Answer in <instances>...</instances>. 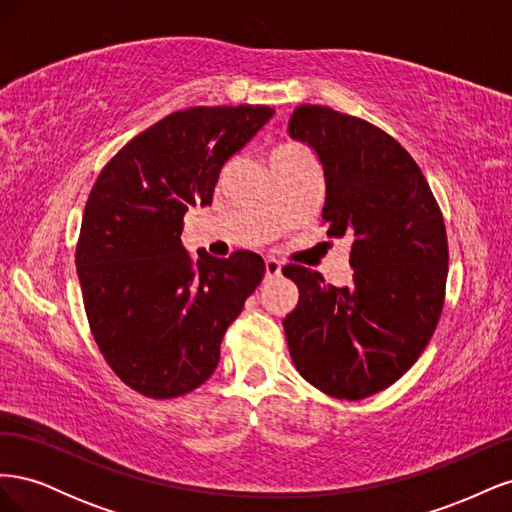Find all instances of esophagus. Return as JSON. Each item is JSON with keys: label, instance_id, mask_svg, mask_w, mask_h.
<instances>
[{"label": "esophagus", "instance_id": "esophagus-1", "mask_svg": "<svg viewBox=\"0 0 512 512\" xmlns=\"http://www.w3.org/2000/svg\"><path fill=\"white\" fill-rule=\"evenodd\" d=\"M282 273V262L275 260V258H267L265 260V277L271 280V277H277Z\"/></svg>", "mask_w": 512, "mask_h": 512}]
</instances>
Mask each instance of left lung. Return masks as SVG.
<instances>
[{"instance_id":"left-lung-1","label":"left lung","mask_w":512,"mask_h":512,"mask_svg":"<svg viewBox=\"0 0 512 512\" xmlns=\"http://www.w3.org/2000/svg\"><path fill=\"white\" fill-rule=\"evenodd\" d=\"M290 138L316 153L327 235L350 237V286L284 267L299 303L284 318L299 374L337 399L399 380L429 344L444 305L448 243L440 207L410 153L365 119L301 104Z\"/></svg>"}]
</instances>
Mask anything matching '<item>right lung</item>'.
I'll use <instances>...</instances> for the list:
<instances>
[{"label": "right lung", "instance_id": "1", "mask_svg": "<svg viewBox=\"0 0 512 512\" xmlns=\"http://www.w3.org/2000/svg\"><path fill=\"white\" fill-rule=\"evenodd\" d=\"M262 104L194 106L134 136L91 190L76 271L106 363L151 399L194 391L265 277L254 252L198 258L181 243L183 215L211 205L224 164L273 117Z\"/></svg>", "mask_w": 512, "mask_h": 512}]
</instances>
